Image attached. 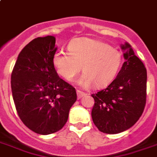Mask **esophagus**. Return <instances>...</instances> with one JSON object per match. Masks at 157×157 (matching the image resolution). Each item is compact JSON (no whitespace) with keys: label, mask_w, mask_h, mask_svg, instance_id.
<instances>
[{"label":"esophagus","mask_w":157,"mask_h":157,"mask_svg":"<svg viewBox=\"0 0 157 157\" xmlns=\"http://www.w3.org/2000/svg\"><path fill=\"white\" fill-rule=\"evenodd\" d=\"M76 93H77V97H78V99H81V97H83V96H85V95H86V93L81 91V90H76Z\"/></svg>","instance_id":"1"}]
</instances>
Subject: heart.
<instances>
[{
    "mask_svg": "<svg viewBox=\"0 0 157 157\" xmlns=\"http://www.w3.org/2000/svg\"><path fill=\"white\" fill-rule=\"evenodd\" d=\"M68 52L57 51L52 63L57 72L71 81L81 71L83 75L78 83L83 87L107 86L115 77L121 65L122 57L118 50L109 44L90 38H76L67 46Z\"/></svg>",
    "mask_w": 157,
    "mask_h": 157,
    "instance_id": "b5f03b06",
    "label": "heart"
}]
</instances>
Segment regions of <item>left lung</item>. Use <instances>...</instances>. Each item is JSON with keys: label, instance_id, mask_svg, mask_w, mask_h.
Listing matches in <instances>:
<instances>
[{"label": "left lung", "instance_id": "obj_1", "mask_svg": "<svg viewBox=\"0 0 157 157\" xmlns=\"http://www.w3.org/2000/svg\"><path fill=\"white\" fill-rule=\"evenodd\" d=\"M125 62L107 88L92 94L93 122L100 132L116 134L133 126L147 100V69L128 43L122 46Z\"/></svg>", "mask_w": 157, "mask_h": 157}]
</instances>
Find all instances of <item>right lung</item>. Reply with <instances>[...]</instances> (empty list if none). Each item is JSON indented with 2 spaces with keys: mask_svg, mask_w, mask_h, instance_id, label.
<instances>
[{
  "mask_svg": "<svg viewBox=\"0 0 157 157\" xmlns=\"http://www.w3.org/2000/svg\"><path fill=\"white\" fill-rule=\"evenodd\" d=\"M53 36L39 37L20 52L11 73L15 109L23 124L41 135L54 133L67 121L76 91L57 75L52 57Z\"/></svg>",
  "mask_w": 157,
  "mask_h": 157,
  "instance_id": "add662e5",
  "label": "right lung"
}]
</instances>
